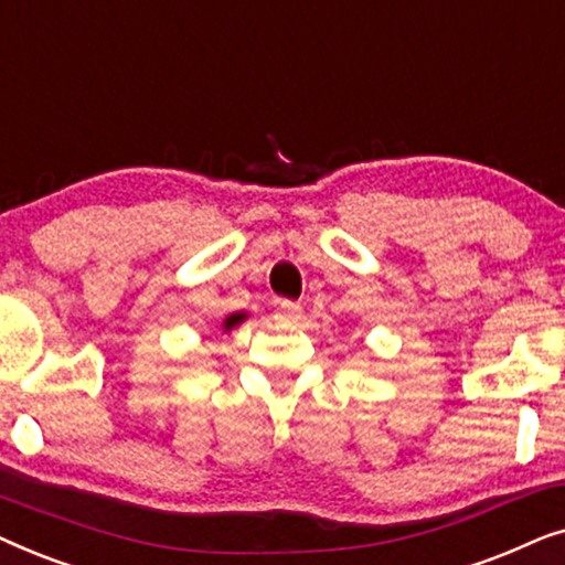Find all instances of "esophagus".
<instances>
[{"label": "esophagus", "instance_id": "esophagus-1", "mask_svg": "<svg viewBox=\"0 0 565 565\" xmlns=\"http://www.w3.org/2000/svg\"><path fill=\"white\" fill-rule=\"evenodd\" d=\"M300 311V303H296V300H277V319L280 321H296Z\"/></svg>", "mask_w": 565, "mask_h": 565}]
</instances>
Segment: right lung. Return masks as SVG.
<instances>
[{
  "mask_svg": "<svg viewBox=\"0 0 565 565\" xmlns=\"http://www.w3.org/2000/svg\"><path fill=\"white\" fill-rule=\"evenodd\" d=\"M246 319V313H231L226 321H223V329L226 331H231L234 327H238V323H242Z\"/></svg>",
  "mask_w": 565,
  "mask_h": 565,
  "instance_id": "right-lung-1",
  "label": "right lung"
}]
</instances>
